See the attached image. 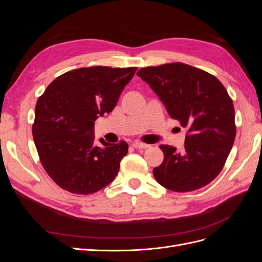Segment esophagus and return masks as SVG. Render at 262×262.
<instances>
[{
    "label": "esophagus",
    "mask_w": 262,
    "mask_h": 262,
    "mask_svg": "<svg viewBox=\"0 0 262 262\" xmlns=\"http://www.w3.org/2000/svg\"><path fill=\"white\" fill-rule=\"evenodd\" d=\"M132 146L134 148H148L149 145L145 144V143H141V142H136V143H133Z\"/></svg>",
    "instance_id": "obj_1"
}]
</instances>
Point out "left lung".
Returning <instances> with one entry per match:
<instances>
[{
	"label": "left lung",
	"mask_w": 262,
	"mask_h": 262,
	"mask_svg": "<svg viewBox=\"0 0 262 262\" xmlns=\"http://www.w3.org/2000/svg\"><path fill=\"white\" fill-rule=\"evenodd\" d=\"M137 75L188 129L184 150L160 146L164 161L153 169L156 181L177 192L207 186L223 168L236 136L234 105L225 87L212 74L180 62L143 68Z\"/></svg>",
	"instance_id": "left-lung-1"
}]
</instances>
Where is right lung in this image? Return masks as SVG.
Here are the masks:
<instances>
[{"label":"right lung","mask_w":262,"mask_h":262,"mask_svg":"<svg viewBox=\"0 0 262 262\" xmlns=\"http://www.w3.org/2000/svg\"><path fill=\"white\" fill-rule=\"evenodd\" d=\"M138 68H81L58 76L39 97L33 136L47 173L62 189L91 194L118 175L128 144L100 139L94 122L113 112Z\"/></svg>","instance_id":"1"}]
</instances>
